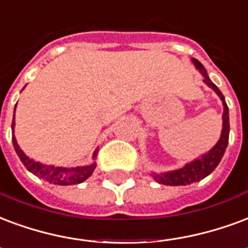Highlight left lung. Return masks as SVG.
<instances>
[{"instance_id": "obj_1", "label": "left lung", "mask_w": 248, "mask_h": 248, "mask_svg": "<svg viewBox=\"0 0 248 248\" xmlns=\"http://www.w3.org/2000/svg\"><path fill=\"white\" fill-rule=\"evenodd\" d=\"M192 63L194 64L196 69H199L200 73L203 76V82L212 88L213 91L216 92L222 101L223 105V114H222V131L221 137L218 139V142L214 144L208 152L202 154L201 156L197 159L186 163L184 167H181L179 170H168V172H151V176L154 180L157 181L159 184L164 185H189L192 183H197V181L202 180L206 176L212 173L213 170H216V167L219 164L223 154L226 151L227 144H229V134H230V122H229V108L226 105L225 97L218 89V87L214 82L209 78L208 72L203 67L202 64L200 63L197 59L192 58Z\"/></svg>"}]
</instances>
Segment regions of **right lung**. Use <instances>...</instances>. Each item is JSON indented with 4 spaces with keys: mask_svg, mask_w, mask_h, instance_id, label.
I'll use <instances>...</instances> for the list:
<instances>
[{
    "mask_svg": "<svg viewBox=\"0 0 248 248\" xmlns=\"http://www.w3.org/2000/svg\"><path fill=\"white\" fill-rule=\"evenodd\" d=\"M14 113H16V109H14ZM14 118H16V115H13L12 122L13 146H14L16 155L19 156L21 161L23 163V166L26 167L31 173H34L39 179H43V180L49 183V184L55 185L80 184L82 181L87 180L88 177L93 173V170L96 168V161H93V163L88 164V166L81 167H55L49 166V164H43L40 161H36L27 156L26 154L22 151L21 147L18 146V143H16V135H14V127H16V121H14ZM97 152H98V148L93 152V156H92L93 160L96 159Z\"/></svg>",
    "mask_w": 248,
    "mask_h": 248,
    "instance_id": "right-lung-1",
    "label": "right lung"
}]
</instances>
